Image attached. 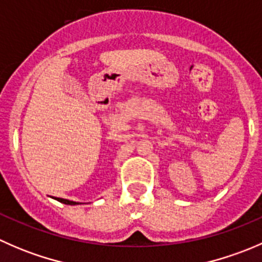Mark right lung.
I'll use <instances>...</instances> for the list:
<instances>
[{
	"mask_svg": "<svg viewBox=\"0 0 262 262\" xmlns=\"http://www.w3.org/2000/svg\"><path fill=\"white\" fill-rule=\"evenodd\" d=\"M58 202L63 203V204H67V205H77V204H81V203H77V202H72V200H68V199H62V198H57Z\"/></svg>",
	"mask_w": 262,
	"mask_h": 262,
	"instance_id": "obj_1",
	"label": "right lung"
}]
</instances>
